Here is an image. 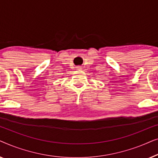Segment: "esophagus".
<instances>
[{"mask_svg": "<svg viewBox=\"0 0 158 158\" xmlns=\"http://www.w3.org/2000/svg\"><path fill=\"white\" fill-rule=\"evenodd\" d=\"M76 69H77V70H81V69H82V67H81V66H77V68H76Z\"/></svg>", "mask_w": 158, "mask_h": 158, "instance_id": "1", "label": "esophagus"}]
</instances>
